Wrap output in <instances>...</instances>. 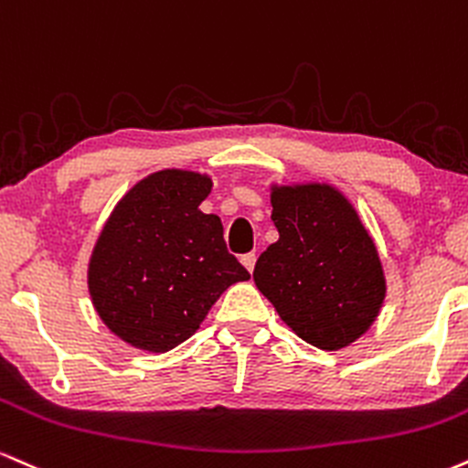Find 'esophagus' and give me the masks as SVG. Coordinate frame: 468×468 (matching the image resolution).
Returning <instances> with one entry per match:
<instances>
[{
    "label": "esophagus",
    "mask_w": 468,
    "mask_h": 468,
    "mask_svg": "<svg viewBox=\"0 0 468 468\" xmlns=\"http://www.w3.org/2000/svg\"><path fill=\"white\" fill-rule=\"evenodd\" d=\"M240 262H243V267L251 273V271H254V267H256V254H254V251H250V254H243V256H240Z\"/></svg>",
    "instance_id": "esophagus-1"
}]
</instances>
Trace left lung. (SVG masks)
<instances>
[{"instance_id":"8db88e82","label":"left lung","mask_w":468,"mask_h":468,"mask_svg":"<svg viewBox=\"0 0 468 468\" xmlns=\"http://www.w3.org/2000/svg\"><path fill=\"white\" fill-rule=\"evenodd\" d=\"M269 190L280 236L256 261V287L300 339L342 350L367 333L386 300L375 239L333 184H271Z\"/></svg>"}]
</instances>
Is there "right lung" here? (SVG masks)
<instances>
[{"label":"right lung","instance_id":"obj_1","mask_svg":"<svg viewBox=\"0 0 468 468\" xmlns=\"http://www.w3.org/2000/svg\"><path fill=\"white\" fill-rule=\"evenodd\" d=\"M212 177L164 168L115 203L87 265L98 317L115 337L168 353L192 337L221 293L250 280L228 251L223 223L199 210Z\"/></svg>","mask_w":468,"mask_h":468}]
</instances>
